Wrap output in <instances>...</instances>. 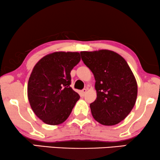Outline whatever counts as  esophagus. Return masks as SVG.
I'll return each instance as SVG.
<instances>
[{
	"label": "esophagus",
	"instance_id": "34e87169",
	"mask_svg": "<svg viewBox=\"0 0 160 160\" xmlns=\"http://www.w3.org/2000/svg\"><path fill=\"white\" fill-rule=\"evenodd\" d=\"M86 92H87L86 88H83V89H82V90L81 91V94H82V96H84V95L86 94Z\"/></svg>",
	"mask_w": 160,
	"mask_h": 160
}]
</instances>
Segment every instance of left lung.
<instances>
[{
	"instance_id": "1",
	"label": "left lung",
	"mask_w": 160,
	"mask_h": 160,
	"mask_svg": "<svg viewBox=\"0 0 160 160\" xmlns=\"http://www.w3.org/2000/svg\"><path fill=\"white\" fill-rule=\"evenodd\" d=\"M80 54L96 81L97 99L90 104L93 117L104 125L118 124L136 102L137 83L132 71L122 56L110 50L81 52Z\"/></svg>"
}]
</instances>
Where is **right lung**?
Returning a JSON list of instances; mask_svg holds the SVG:
<instances>
[{
    "mask_svg": "<svg viewBox=\"0 0 160 160\" xmlns=\"http://www.w3.org/2000/svg\"><path fill=\"white\" fill-rule=\"evenodd\" d=\"M80 60L78 52H56L44 56L32 70L28 98L36 116L46 124L66 121L80 99L70 87L71 71Z\"/></svg>",
    "mask_w": 160,
    "mask_h": 160,
    "instance_id": "1",
    "label": "right lung"
}]
</instances>
